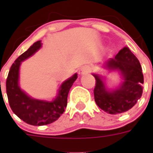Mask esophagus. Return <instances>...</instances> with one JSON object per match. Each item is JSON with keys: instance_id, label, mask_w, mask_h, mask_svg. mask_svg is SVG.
<instances>
[{"instance_id": "1", "label": "esophagus", "mask_w": 153, "mask_h": 153, "mask_svg": "<svg viewBox=\"0 0 153 153\" xmlns=\"http://www.w3.org/2000/svg\"><path fill=\"white\" fill-rule=\"evenodd\" d=\"M89 71H90V68H89L87 66H85V67H82L80 68V70H79V74H80V75H82V74L88 73Z\"/></svg>"}]
</instances>
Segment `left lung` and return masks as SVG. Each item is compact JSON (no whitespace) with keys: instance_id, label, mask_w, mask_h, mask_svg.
<instances>
[{"instance_id":"8db88e82","label":"left lung","mask_w":153,"mask_h":153,"mask_svg":"<svg viewBox=\"0 0 153 153\" xmlns=\"http://www.w3.org/2000/svg\"><path fill=\"white\" fill-rule=\"evenodd\" d=\"M105 64L109 69L121 72L124 81L117 90L110 92L105 89L100 77L94 74V100L98 107L106 113L123 114L134 106L142 95L144 75L140 63L128 48H124L115 58L107 60Z\"/></svg>"}]
</instances>
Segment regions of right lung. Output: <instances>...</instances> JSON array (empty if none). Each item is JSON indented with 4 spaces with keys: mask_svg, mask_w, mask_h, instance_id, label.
Segmentation results:
<instances>
[{
    "mask_svg": "<svg viewBox=\"0 0 153 153\" xmlns=\"http://www.w3.org/2000/svg\"><path fill=\"white\" fill-rule=\"evenodd\" d=\"M40 47L41 41L39 40L20 55L12 65L6 79V92L11 109L19 118L32 126L51 124L63 114L67 107L70 89L77 79V74H75L65 81L60 86L57 98L51 102L36 100L23 92L18 86L20 65Z\"/></svg>",
    "mask_w": 153,
    "mask_h": 153,
    "instance_id": "1",
    "label": "right lung"
}]
</instances>
